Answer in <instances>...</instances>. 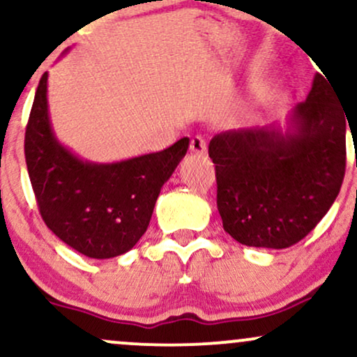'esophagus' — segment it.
Segmentation results:
<instances>
[{"label": "esophagus", "instance_id": "34e87169", "mask_svg": "<svg viewBox=\"0 0 357 357\" xmlns=\"http://www.w3.org/2000/svg\"><path fill=\"white\" fill-rule=\"evenodd\" d=\"M190 149L191 153L198 154V155H203L206 154V141H204V137L202 136H195L191 139V144H190Z\"/></svg>", "mask_w": 357, "mask_h": 357}]
</instances>
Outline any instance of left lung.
<instances>
[{
  "instance_id": "left-lung-1",
  "label": "left lung",
  "mask_w": 357,
  "mask_h": 357,
  "mask_svg": "<svg viewBox=\"0 0 357 357\" xmlns=\"http://www.w3.org/2000/svg\"><path fill=\"white\" fill-rule=\"evenodd\" d=\"M327 77H314L289 127H252L216 134L208 154L216 171L223 228L238 243L289 248L314 230L341 191L346 121Z\"/></svg>"
}]
</instances>
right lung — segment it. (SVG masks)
Instances as JSON below:
<instances>
[{"instance_id":"add662e5","label":"right lung","mask_w":357,"mask_h":357,"mask_svg":"<svg viewBox=\"0 0 357 357\" xmlns=\"http://www.w3.org/2000/svg\"><path fill=\"white\" fill-rule=\"evenodd\" d=\"M47 82L45 72L24 132V158L40 215L63 243L82 255H122L146 233L162 184L184 158L190 139L126 161H84L55 137Z\"/></svg>"}]
</instances>
